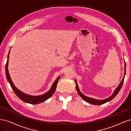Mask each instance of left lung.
Segmentation results:
<instances>
[{
    "instance_id": "obj_1",
    "label": "left lung",
    "mask_w": 131,
    "mask_h": 131,
    "mask_svg": "<svg viewBox=\"0 0 131 131\" xmlns=\"http://www.w3.org/2000/svg\"><path fill=\"white\" fill-rule=\"evenodd\" d=\"M126 62L125 61V71H124V77L123 78L122 81H121L120 84L118 85V86H117V88L115 89V90L114 91V92L113 93V94L110 97H108V98H106L104 100H96V99H94V98H90L89 97H87L86 96H85L84 94H83L81 92L80 90L79 89V86L78 85V83L77 80H75V84H76V89H77V91L78 93H79V94L80 95V96L84 100V101H85L86 102L92 104L94 105H101L103 104H104L105 103L108 102L110 101L111 100H112L115 97L116 95L117 94V93L119 92V91L120 90V89L122 88V86L123 85V83H124V79H125V74H126Z\"/></svg>"
}]
</instances>
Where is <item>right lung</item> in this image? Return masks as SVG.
Wrapping results in <instances>:
<instances>
[{
    "mask_svg": "<svg viewBox=\"0 0 131 131\" xmlns=\"http://www.w3.org/2000/svg\"><path fill=\"white\" fill-rule=\"evenodd\" d=\"M10 50L9 52L8 56H7V62L5 66V72H6V77L7 78V80L9 82V84L11 87L12 89L14 91V92L16 94V95L21 100L23 101L24 102L27 103H29L31 104H39L40 103H42L43 102L45 101L46 100H48L51 96H52V94L54 92L55 90L57 88V84L58 81L59 79L60 76H59L58 78L56 79V80L54 81L53 84L52 85V87L50 89V90L45 93V94L40 95V96H31V95L27 94L25 93L22 92V91L19 90L16 87L13 82L12 81L11 79L10 78V76L9 73V70H8V63H9V53H10Z\"/></svg>",
    "mask_w": 131,
    "mask_h": 131,
    "instance_id": "right-lung-1",
    "label": "right lung"
}]
</instances>
